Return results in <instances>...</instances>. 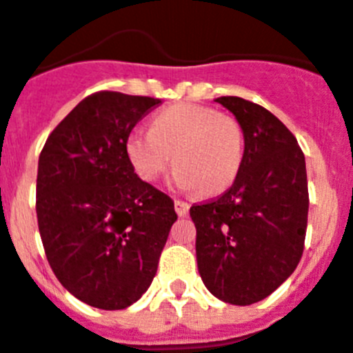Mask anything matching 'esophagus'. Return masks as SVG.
<instances>
[{"label": "esophagus", "mask_w": 353, "mask_h": 353, "mask_svg": "<svg viewBox=\"0 0 353 353\" xmlns=\"http://www.w3.org/2000/svg\"><path fill=\"white\" fill-rule=\"evenodd\" d=\"M174 211H176L180 216L188 215V211H190V204H188V202H184V200H174Z\"/></svg>", "instance_id": "obj_1"}]
</instances>
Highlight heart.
I'll use <instances>...</instances> for the list:
<instances>
[{
	"label": "heart",
	"mask_w": 353,
	"mask_h": 353,
	"mask_svg": "<svg viewBox=\"0 0 353 353\" xmlns=\"http://www.w3.org/2000/svg\"><path fill=\"white\" fill-rule=\"evenodd\" d=\"M125 151L137 174L145 182L159 180L174 160L173 184L204 194L225 191L241 171L244 134L233 117L211 107L180 103L160 111L149 131L128 137Z\"/></svg>",
	"instance_id": "obj_1"
}]
</instances>
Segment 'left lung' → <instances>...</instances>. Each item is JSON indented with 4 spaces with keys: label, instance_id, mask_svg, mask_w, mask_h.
<instances>
[{
    "label": "left lung",
    "instance_id": "left-lung-1",
    "mask_svg": "<svg viewBox=\"0 0 353 353\" xmlns=\"http://www.w3.org/2000/svg\"><path fill=\"white\" fill-rule=\"evenodd\" d=\"M216 101L241 123L244 154L230 190L191 205L196 264L216 299L248 306L272 295L303 256L306 162L297 138L268 109L239 97Z\"/></svg>",
    "mask_w": 353,
    "mask_h": 353
}]
</instances>
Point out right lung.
Returning <instances> with one entry per match:
<instances>
[{
    "instance_id": "1",
    "label": "right lung",
    "mask_w": 353,
    "mask_h": 353,
    "mask_svg": "<svg viewBox=\"0 0 353 353\" xmlns=\"http://www.w3.org/2000/svg\"><path fill=\"white\" fill-rule=\"evenodd\" d=\"M162 100L100 91L83 98L45 142L36 215L56 279L81 303L123 310L153 283L169 230L171 196L134 173L132 128Z\"/></svg>"
}]
</instances>
